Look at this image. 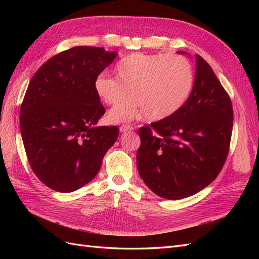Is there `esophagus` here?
Returning a JSON list of instances; mask_svg holds the SVG:
<instances>
[{
	"label": "esophagus",
	"mask_w": 259,
	"mask_h": 259,
	"mask_svg": "<svg viewBox=\"0 0 259 259\" xmlns=\"http://www.w3.org/2000/svg\"><path fill=\"white\" fill-rule=\"evenodd\" d=\"M133 130H134V127H133L132 125L123 124V125H121V126H120V132H121V133H125V132H127V131H133Z\"/></svg>",
	"instance_id": "34e87169"
}]
</instances>
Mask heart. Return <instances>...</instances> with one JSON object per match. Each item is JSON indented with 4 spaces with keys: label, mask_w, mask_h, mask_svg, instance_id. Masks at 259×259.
I'll return each instance as SVG.
<instances>
[{
    "label": "heart",
    "mask_w": 259,
    "mask_h": 259,
    "mask_svg": "<svg viewBox=\"0 0 259 259\" xmlns=\"http://www.w3.org/2000/svg\"><path fill=\"white\" fill-rule=\"evenodd\" d=\"M115 76L100 73L94 82L97 96L112 109V122L146 115L160 121L175 114L189 98L194 85L191 62L177 54L133 53L117 61Z\"/></svg>",
    "instance_id": "b5f03b06"
}]
</instances>
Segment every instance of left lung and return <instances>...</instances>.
I'll return each instance as SVG.
<instances>
[{"mask_svg":"<svg viewBox=\"0 0 259 259\" xmlns=\"http://www.w3.org/2000/svg\"><path fill=\"white\" fill-rule=\"evenodd\" d=\"M195 59L194 85L185 105L138 131V173L149 189L167 200L190 197L208 186L230 148L231 99L207 62L200 55Z\"/></svg>","mask_w":259,"mask_h":259,"instance_id":"obj_1","label":"left lung"}]
</instances>
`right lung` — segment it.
<instances>
[{
	"label": "right lung",
	"mask_w": 259,
	"mask_h": 259,
	"mask_svg": "<svg viewBox=\"0 0 259 259\" xmlns=\"http://www.w3.org/2000/svg\"><path fill=\"white\" fill-rule=\"evenodd\" d=\"M116 52L75 46L38 68L20 107V132L31 169L58 192H72L97 175L117 139L116 126H96L105 108L94 89Z\"/></svg>",
	"instance_id": "right-lung-1"
}]
</instances>
